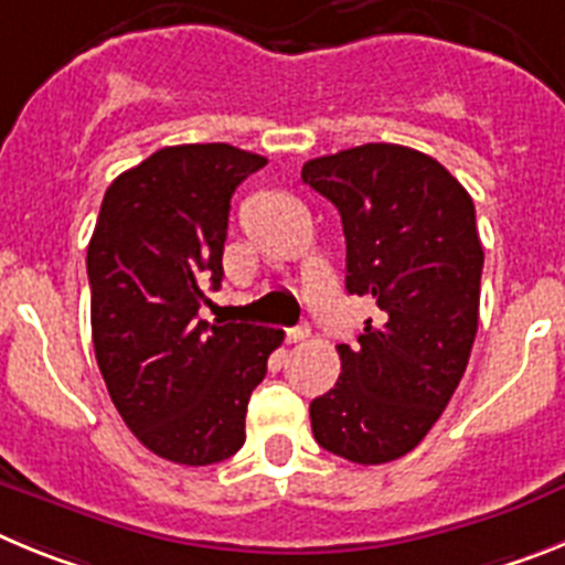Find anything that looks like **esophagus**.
<instances>
[{"label":"esophagus","mask_w":565,"mask_h":565,"mask_svg":"<svg viewBox=\"0 0 565 565\" xmlns=\"http://www.w3.org/2000/svg\"><path fill=\"white\" fill-rule=\"evenodd\" d=\"M308 337H311V328H308V326H297V328H288V331H286V342H291V344L306 342Z\"/></svg>","instance_id":"1"}]
</instances>
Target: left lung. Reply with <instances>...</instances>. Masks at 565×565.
<instances>
[{"instance_id": "left-lung-1", "label": "left lung", "mask_w": 565, "mask_h": 565, "mask_svg": "<svg viewBox=\"0 0 565 565\" xmlns=\"http://www.w3.org/2000/svg\"><path fill=\"white\" fill-rule=\"evenodd\" d=\"M302 181L339 209L344 288L382 311L356 348H337L342 373L311 402L313 438L353 463L396 461L430 433L467 371L483 268L476 206L436 158L398 143L313 158Z\"/></svg>"}]
</instances>
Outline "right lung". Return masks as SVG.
<instances>
[{
	"instance_id": "right-lung-1",
	"label": "right lung",
	"mask_w": 565,
	"mask_h": 565,
	"mask_svg": "<svg viewBox=\"0 0 565 565\" xmlns=\"http://www.w3.org/2000/svg\"><path fill=\"white\" fill-rule=\"evenodd\" d=\"M266 167L228 143L163 147L109 183L87 246L98 371L135 438L186 467L232 458L279 328L198 319L223 279L232 194Z\"/></svg>"
}]
</instances>
